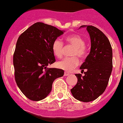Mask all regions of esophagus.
Returning a JSON list of instances; mask_svg holds the SVG:
<instances>
[{
	"label": "esophagus",
	"instance_id": "obj_1",
	"mask_svg": "<svg viewBox=\"0 0 123 123\" xmlns=\"http://www.w3.org/2000/svg\"><path fill=\"white\" fill-rule=\"evenodd\" d=\"M69 73H68V72H64V76H69Z\"/></svg>",
	"mask_w": 123,
	"mask_h": 123
}]
</instances>
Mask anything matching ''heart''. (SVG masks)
Returning a JSON list of instances; mask_svg holds the SVG:
<instances>
[{"mask_svg": "<svg viewBox=\"0 0 123 123\" xmlns=\"http://www.w3.org/2000/svg\"><path fill=\"white\" fill-rule=\"evenodd\" d=\"M66 41L68 45L74 47L71 52V57H65L57 62V66L60 69L67 71H71L79 64V58L82 59L85 56V41L80 36L72 35L66 37ZM52 50L54 54L57 57H61L64 50L63 42L60 39H57L54 41L52 44Z\"/></svg>", "mask_w": 123, "mask_h": 123, "instance_id": "b5f03b06", "label": "heart"}]
</instances>
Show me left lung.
I'll return each instance as SVG.
<instances>
[{
	"instance_id": "left-lung-1",
	"label": "left lung",
	"mask_w": 123,
	"mask_h": 123,
	"mask_svg": "<svg viewBox=\"0 0 123 123\" xmlns=\"http://www.w3.org/2000/svg\"><path fill=\"white\" fill-rule=\"evenodd\" d=\"M86 27L91 38V51L80 69L84 72L75 74L76 86L71 89L74 98L82 102L96 99L105 92L112 69V51L109 39L105 34L92 25ZM80 27V28H81Z\"/></svg>"
}]
</instances>
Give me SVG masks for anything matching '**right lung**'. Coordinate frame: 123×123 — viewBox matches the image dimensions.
Instances as JSON below:
<instances>
[{
	"label": "right lung",
	"instance_id": "add662e5",
	"mask_svg": "<svg viewBox=\"0 0 123 123\" xmlns=\"http://www.w3.org/2000/svg\"><path fill=\"white\" fill-rule=\"evenodd\" d=\"M63 31L42 22H36L18 37L13 57L15 79L22 92L38 101L48 96L54 81L64 75L62 69L47 68L55 62L52 42Z\"/></svg>",
	"mask_w": 123,
	"mask_h": 123
}]
</instances>
